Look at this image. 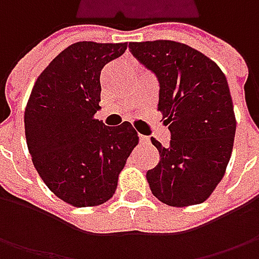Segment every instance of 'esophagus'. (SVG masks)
<instances>
[{"label":"esophagus","instance_id":"esophagus-1","mask_svg":"<svg viewBox=\"0 0 259 259\" xmlns=\"http://www.w3.org/2000/svg\"><path fill=\"white\" fill-rule=\"evenodd\" d=\"M140 143H141V144H148V143H150V140H148V137L140 135Z\"/></svg>","mask_w":259,"mask_h":259}]
</instances>
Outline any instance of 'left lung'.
<instances>
[{
    "mask_svg": "<svg viewBox=\"0 0 259 259\" xmlns=\"http://www.w3.org/2000/svg\"><path fill=\"white\" fill-rule=\"evenodd\" d=\"M135 59L158 80V111L170 144L151 143L160 161L147 171L155 197L176 207L204 202L224 177L234 147V104L219 66L183 43H130Z\"/></svg>",
    "mask_w": 259,
    "mask_h": 259,
    "instance_id": "1",
    "label": "left lung"
}]
</instances>
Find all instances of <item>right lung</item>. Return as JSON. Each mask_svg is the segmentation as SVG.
I'll return each mask as SVG.
<instances>
[{"label": "right lung", "instance_id": "add662e5", "mask_svg": "<svg viewBox=\"0 0 259 259\" xmlns=\"http://www.w3.org/2000/svg\"><path fill=\"white\" fill-rule=\"evenodd\" d=\"M126 43L79 41L66 47L37 77L24 112L27 147L41 180L66 203L88 207L114 196L118 176L138 144L130 122L95 119L101 72Z\"/></svg>", "mask_w": 259, "mask_h": 259}]
</instances>
